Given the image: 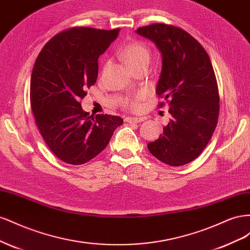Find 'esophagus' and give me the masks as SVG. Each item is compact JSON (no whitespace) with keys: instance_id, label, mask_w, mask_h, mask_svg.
Wrapping results in <instances>:
<instances>
[{"instance_id":"1","label":"esophagus","mask_w":250,"mask_h":250,"mask_svg":"<svg viewBox=\"0 0 250 250\" xmlns=\"http://www.w3.org/2000/svg\"><path fill=\"white\" fill-rule=\"evenodd\" d=\"M127 123H140L143 122L144 119L143 118H133V117H128L125 119Z\"/></svg>"}]
</instances>
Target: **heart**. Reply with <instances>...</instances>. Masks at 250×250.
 I'll return each mask as SVG.
<instances>
[{
  "label": "heart",
  "instance_id": "b5f03b06",
  "mask_svg": "<svg viewBox=\"0 0 250 250\" xmlns=\"http://www.w3.org/2000/svg\"><path fill=\"white\" fill-rule=\"evenodd\" d=\"M121 56L133 70L140 65L149 63L151 52L147 44L142 42L133 41L126 43L123 49L121 50ZM146 96L147 94L145 92H140L133 96L126 97L124 99V104L130 109L137 110L140 108L141 102L145 99Z\"/></svg>",
  "mask_w": 250,
  "mask_h": 250
}]
</instances>
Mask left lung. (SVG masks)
I'll return each instance as SVG.
<instances>
[{
	"label": "left lung",
	"instance_id": "obj_1",
	"mask_svg": "<svg viewBox=\"0 0 250 250\" xmlns=\"http://www.w3.org/2000/svg\"><path fill=\"white\" fill-rule=\"evenodd\" d=\"M137 33L155 42L162 53L156 94L167 101L171 113L163 134L148 149L173 167L191 163L207 147L218 123L219 90L210 59L192 35L173 25L152 24Z\"/></svg>",
	"mask_w": 250,
	"mask_h": 250
}]
</instances>
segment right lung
Instances as JSON below:
<instances>
[{
	"mask_svg": "<svg viewBox=\"0 0 250 250\" xmlns=\"http://www.w3.org/2000/svg\"><path fill=\"white\" fill-rule=\"evenodd\" d=\"M120 29L75 27L56 34L37 56L30 82V102L42 137L59 160L82 165L108 145L123 120L87 116L80 100L96 83L98 58Z\"/></svg>",
	"mask_w": 250,
	"mask_h": 250,
	"instance_id": "right-lung-1",
	"label": "right lung"
}]
</instances>
